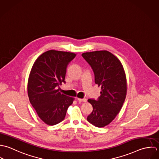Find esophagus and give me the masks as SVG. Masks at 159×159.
I'll return each mask as SVG.
<instances>
[{
	"label": "esophagus",
	"instance_id": "1",
	"mask_svg": "<svg viewBox=\"0 0 159 159\" xmlns=\"http://www.w3.org/2000/svg\"><path fill=\"white\" fill-rule=\"evenodd\" d=\"M76 99H77V101H82V102H87V99L86 98H82V99H81V98H77Z\"/></svg>",
	"mask_w": 159,
	"mask_h": 159
}]
</instances>
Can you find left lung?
<instances>
[{"label": "left lung", "mask_w": 159, "mask_h": 159, "mask_svg": "<svg viewBox=\"0 0 159 159\" xmlns=\"http://www.w3.org/2000/svg\"><path fill=\"white\" fill-rule=\"evenodd\" d=\"M92 67L95 82L101 87V95L89 99L93 106L87 120L97 127L109 124L120 112L127 95V79L119 60L108 51H95L82 54Z\"/></svg>", "instance_id": "left-lung-1"}]
</instances>
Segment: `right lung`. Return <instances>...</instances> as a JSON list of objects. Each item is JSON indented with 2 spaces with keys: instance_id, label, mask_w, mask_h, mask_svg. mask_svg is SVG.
Instances as JSON below:
<instances>
[{
  "instance_id": "right-lung-1",
  "label": "right lung",
  "mask_w": 159,
  "mask_h": 159,
  "mask_svg": "<svg viewBox=\"0 0 159 159\" xmlns=\"http://www.w3.org/2000/svg\"><path fill=\"white\" fill-rule=\"evenodd\" d=\"M73 53L51 50L42 53L32 66L28 83L30 101L46 124L55 125L64 119L74 98L61 93L66 69L75 57Z\"/></svg>"
}]
</instances>
